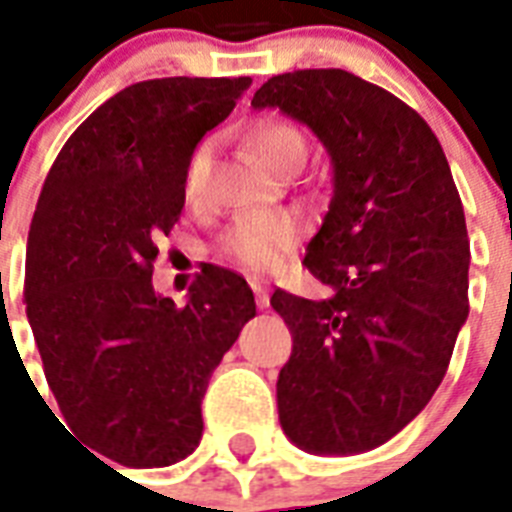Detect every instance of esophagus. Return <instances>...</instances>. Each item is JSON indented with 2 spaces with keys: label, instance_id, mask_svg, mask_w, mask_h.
<instances>
[{
  "label": "esophagus",
  "instance_id": "esophagus-1",
  "mask_svg": "<svg viewBox=\"0 0 512 512\" xmlns=\"http://www.w3.org/2000/svg\"><path fill=\"white\" fill-rule=\"evenodd\" d=\"M249 287H252V292H255L257 305H260V308H268V303H271V295H268V284H265L263 279H249Z\"/></svg>",
  "mask_w": 512,
  "mask_h": 512
}]
</instances>
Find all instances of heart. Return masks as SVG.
<instances>
[{"instance_id":"obj_1","label":"heart","mask_w":512,"mask_h":512,"mask_svg":"<svg viewBox=\"0 0 512 512\" xmlns=\"http://www.w3.org/2000/svg\"><path fill=\"white\" fill-rule=\"evenodd\" d=\"M249 146L276 172H289L300 167L308 154L303 130L289 119H263L249 130ZM209 146H199L185 164L183 191L188 201H201L207 191ZM300 239V223L292 215H252L241 217L231 231L225 233V255L252 271H271L281 257Z\"/></svg>"}]
</instances>
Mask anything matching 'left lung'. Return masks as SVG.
Returning a JSON list of instances; mask_svg holds the SVG:
<instances>
[{
  "instance_id": "obj_1",
  "label": "left lung",
  "mask_w": 512,
  "mask_h": 512,
  "mask_svg": "<svg viewBox=\"0 0 512 512\" xmlns=\"http://www.w3.org/2000/svg\"><path fill=\"white\" fill-rule=\"evenodd\" d=\"M252 106L308 124L335 170L303 260L332 297H271L292 332L281 428L305 452H366L425 409L468 319L460 193L428 122L342 68L271 76Z\"/></svg>"
}]
</instances>
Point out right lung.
Masks as SVG:
<instances>
[{"mask_svg":"<svg viewBox=\"0 0 512 512\" xmlns=\"http://www.w3.org/2000/svg\"><path fill=\"white\" fill-rule=\"evenodd\" d=\"M249 84L124 87L76 127L36 201L26 313L44 377L71 433L127 468H164L199 446L209 377L255 316L228 268L207 265L183 308L151 284L156 239L183 212L185 164Z\"/></svg>","mask_w":512,"mask_h":512,"instance_id":"1","label":"right lung"}]
</instances>
